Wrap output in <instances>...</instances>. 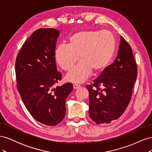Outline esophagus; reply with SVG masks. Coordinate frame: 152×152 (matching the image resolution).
<instances>
[{"mask_svg": "<svg viewBox=\"0 0 152 152\" xmlns=\"http://www.w3.org/2000/svg\"><path fill=\"white\" fill-rule=\"evenodd\" d=\"M80 87V86L77 85V84H73V89H77L78 88H79Z\"/></svg>", "mask_w": 152, "mask_h": 152, "instance_id": "esophagus-1", "label": "esophagus"}]
</instances>
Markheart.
Wrapping results in <instances>:
<instances>
[{
  "mask_svg": "<svg viewBox=\"0 0 152 152\" xmlns=\"http://www.w3.org/2000/svg\"><path fill=\"white\" fill-rule=\"evenodd\" d=\"M114 35L107 30H85L73 34L69 39L68 46L60 44L54 50L58 65L68 71L79 59L81 61L69 72L66 79L75 84L86 80L95 72L103 70L112 61L115 51Z\"/></svg>",
  "mask_w": 152,
  "mask_h": 152,
  "instance_id": "obj_1",
  "label": "heart"
}]
</instances>
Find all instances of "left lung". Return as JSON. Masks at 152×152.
Returning a JSON list of instances; mask_svg holds the SVG:
<instances>
[{"instance_id":"8db88e82","label":"left lung","mask_w":152,"mask_h":152,"mask_svg":"<svg viewBox=\"0 0 152 152\" xmlns=\"http://www.w3.org/2000/svg\"><path fill=\"white\" fill-rule=\"evenodd\" d=\"M137 74L131 48L121 36L117 56L87 89L89 117L97 124H108L120 117L129 103Z\"/></svg>"}]
</instances>
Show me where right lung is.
Masks as SVG:
<instances>
[{
    "mask_svg": "<svg viewBox=\"0 0 152 152\" xmlns=\"http://www.w3.org/2000/svg\"><path fill=\"white\" fill-rule=\"evenodd\" d=\"M59 35L53 28L35 31L23 45L15 64L17 88L26 109L35 120L50 126L65 117L66 99L73 90L70 83L54 87L62 76L54 58Z\"/></svg>",
    "mask_w": 152,
    "mask_h": 152,
    "instance_id": "obj_1",
    "label": "right lung"
}]
</instances>
